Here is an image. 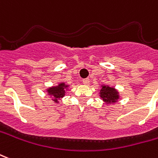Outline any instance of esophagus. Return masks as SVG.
Instances as JSON below:
<instances>
[{
    "label": "esophagus",
    "mask_w": 158,
    "mask_h": 158,
    "mask_svg": "<svg viewBox=\"0 0 158 158\" xmlns=\"http://www.w3.org/2000/svg\"><path fill=\"white\" fill-rule=\"evenodd\" d=\"M83 83H84V85H89V79H83Z\"/></svg>",
    "instance_id": "34e87169"
}]
</instances>
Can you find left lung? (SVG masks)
Segmentation results:
<instances>
[{
  "label": "left lung",
  "mask_w": 158,
  "mask_h": 158,
  "mask_svg": "<svg viewBox=\"0 0 158 158\" xmlns=\"http://www.w3.org/2000/svg\"><path fill=\"white\" fill-rule=\"evenodd\" d=\"M100 97L106 103H115L118 100V92L114 88H110L106 85H103L100 89Z\"/></svg>",
  "instance_id": "8db88e82"
}]
</instances>
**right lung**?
Here are the masks:
<instances>
[{
	"instance_id": "1",
	"label": "right lung",
	"mask_w": 158,
	"mask_h": 158,
	"mask_svg": "<svg viewBox=\"0 0 158 158\" xmlns=\"http://www.w3.org/2000/svg\"><path fill=\"white\" fill-rule=\"evenodd\" d=\"M68 87V85H65L64 83H62L60 85H58V86H54L52 88H49L48 89V92L49 93V94H52L54 96V101L58 102V99H60L62 97L64 96L65 94V90L64 89Z\"/></svg>"
}]
</instances>
